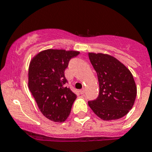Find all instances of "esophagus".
Segmentation results:
<instances>
[{
    "label": "esophagus",
    "mask_w": 152,
    "mask_h": 152,
    "mask_svg": "<svg viewBox=\"0 0 152 152\" xmlns=\"http://www.w3.org/2000/svg\"><path fill=\"white\" fill-rule=\"evenodd\" d=\"M79 92H80L81 94H85V89L84 88L81 89V90L79 91Z\"/></svg>",
    "instance_id": "obj_1"
}]
</instances>
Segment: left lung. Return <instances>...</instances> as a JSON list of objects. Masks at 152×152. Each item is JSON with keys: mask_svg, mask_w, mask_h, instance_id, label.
Segmentation results:
<instances>
[{"mask_svg": "<svg viewBox=\"0 0 152 152\" xmlns=\"http://www.w3.org/2000/svg\"><path fill=\"white\" fill-rule=\"evenodd\" d=\"M88 57L100 86L98 97L89 101L88 106L104 121L124 117L132 109L137 97V86L131 72L108 54L89 52Z\"/></svg>", "mask_w": 152, "mask_h": 152, "instance_id": "8db88e82", "label": "left lung"}]
</instances>
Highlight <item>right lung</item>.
Here are the masks:
<instances>
[{
    "label": "right lung",
    "mask_w": 152,
    "mask_h": 152,
    "mask_svg": "<svg viewBox=\"0 0 152 152\" xmlns=\"http://www.w3.org/2000/svg\"><path fill=\"white\" fill-rule=\"evenodd\" d=\"M78 51L46 49L37 54L28 67V88L38 108L46 118L64 122L69 116L76 95L65 84L64 70Z\"/></svg>",
    "instance_id": "add662e5"
}]
</instances>
